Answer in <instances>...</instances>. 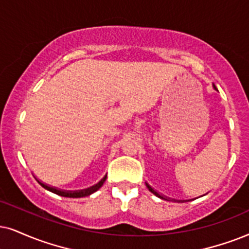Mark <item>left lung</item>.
<instances>
[{"label": "left lung", "mask_w": 249, "mask_h": 249, "mask_svg": "<svg viewBox=\"0 0 249 249\" xmlns=\"http://www.w3.org/2000/svg\"><path fill=\"white\" fill-rule=\"evenodd\" d=\"M213 89H215V90H218V89H217L216 86H215V85H213ZM146 186H147L148 190H149L150 192H152V193H153L154 195H156L157 197H160V199H164V200H172V201H177V202H185V201H191V200H175V199H170V197H166V196H164V195L160 194L159 192L154 190V188H153L152 186H150V185L148 184V182H146ZM193 200H194V199H193Z\"/></svg>", "instance_id": "1"}]
</instances>
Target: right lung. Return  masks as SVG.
I'll use <instances>...</instances> for the list:
<instances>
[{"instance_id":"add662e5","label":"right lung","mask_w":249,"mask_h":249,"mask_svg":"<svg viewBox=\"0 0 249 249\" xmlns=\"http://www.w3.org/2000/svg\"><path fill=\"white\" fill-rule=\"evenodd\" d=\"M36 179L37 180V182H39V184L41 185V186H42L43 188H46L47 191L53 192V193H55L57 195H61V196H64V197H84V196H88V195L93 194L94 192H96L97 190H100V188H101V186L103 185V182L106 181L107 175L101 179V180L97 182V184L93 185V186H90L88 188H85V190H78V191L59 190V188H57V187H53V186H50V185H47L46 182L39 180V179H37L36 177Z\"/></svg>"}]
</instances>
